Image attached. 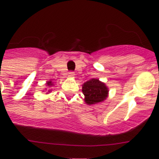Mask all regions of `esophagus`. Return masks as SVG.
I'll return each mask as SVG.
<instances>
[{
	"mask_svg": "<svg viewBox=\"0 0 159 159\" xmlns=\"http://www.w3.org/2000/svg\"><path fill=\"white\" fill-rule=\"evenodd\" d=\"M75 74L73 72H68V77H74Z\"/></svg>",
	"mask_w": 159,
	"mask_h": 159,
	"instance_id": "obj_1",
	"label": "esophagus"
}]
</instances>
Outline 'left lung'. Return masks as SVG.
Here are the masks:
<instances>
[{
    "mask_svg": "<svg viewBox=\"0 0 159 159\" xmlns=\"http://www.w3.org/2000/svg\"><path fill=\"white\" fill-rule=\"evenodd\" d=\"M84 102L88 106L99 104L108 97L109 89L106 83L99 79L92 78L82 85Z\"/></svg>",
    "mask_w": 159,
    "mask_h": 159,
    "instance_id": "obj_1",
    "label": "left lung"
}]
</instances>
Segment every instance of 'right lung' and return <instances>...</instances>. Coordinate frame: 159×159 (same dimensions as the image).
I'll use <instances>...</instances> for the list:
<instances>
[{
	"label": "right lung",
	"instance_id": "obj_1",
	"mask_svg": "<svg viewBox=\"0 0 159 159\" xmlns=\"http://www.w3.org/2000/svg\"><path fill=\"white\" fill-rule=\"evenodd\" d=\"M46 87H45V91H47V92H46V94H48V93H50L51 92H52V89H50V87H53V82H52V81H48V82H46Z\"/></svg>",
	"mask_w": 159,
	"mask_h": 159
}]
</instances>
